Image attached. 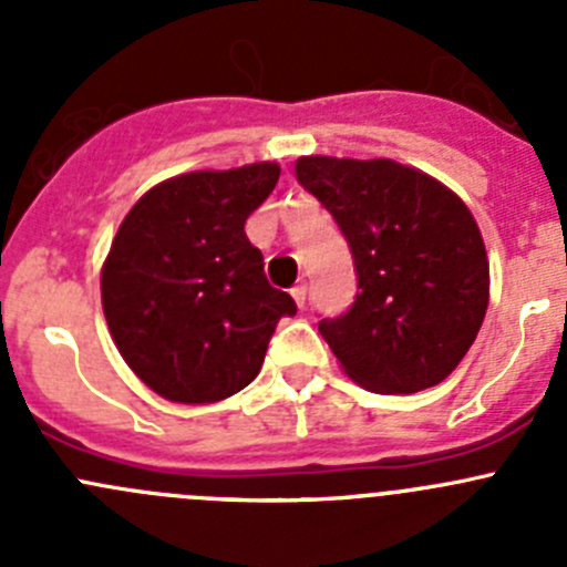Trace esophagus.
<instances>
[{"label":"esophagus","instance_id":"1","mask_svg":"<svg viewBox=\"0 0 567 567\" xmlns=\"http://www.w3.org/2000/svg\"><path fill=\"white\" fill-rule=\"evenodd\" d=\"M290 296L296 299V305L305 307L307 305V282H299L296 288H290Z\"/></svg>","mask_w":567,"mask_h":567}]
</instances>
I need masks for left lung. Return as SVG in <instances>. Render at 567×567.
Returning a JSON list of instances; mask_svg holds the SVG:
<instances>
[{
  "instance_id": "8db88e82",
  "label": "left lung",
  "mask_w": 567,
  "mask_h": 567,
  "mask_svg": "<svg viewBox=\"0 0 567 567\" xmlns=\"http://www.w3.org/2000/svg\"><path fill=\"white\" fill-rule=\"evenodd\" d=\"M301 186L346 236L357 296L320 334L364 390L411 394L447 379L488 310V260L466 205L390 158L307 156Z\"/></svg>"
}]
</instances>
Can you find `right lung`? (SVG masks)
I'll return each instance as SVG.
<instances>
[{"mask_svg": "<svg viewBox=\"0 0 567 567\" xmlns=\"http://www.w3.org/2000/svg\"><path fill=\"white\" fill-rule=\"evenodd\" d=\"M277 164L158 183L120 225L101 274L104 316L128 368L177 403H214L255 381L290 293L268 285L244 225Z\"/></svg>", "mask_w": 567, "mask_h": 567, "instance_id": "obj_1", "label": "right lung"}]
</instances>
